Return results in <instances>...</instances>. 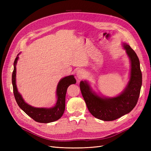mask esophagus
<instances>
[{
	"label": "esophagus",
	"instance_id": "34e87169",
	"mask_svg": "<svg viewBox=\"0 0 151 151\" xmlns=\"http://www.w3.org/2000/svg\"><path fill=\"white\" fill-rule=\"evenodd\" d=\"M76 76L79 79H82L84 77V72L82 70H77L76 72Z\"/></svg>",
	"mask_w": 151,
	"mask_h": 151
}]
</instances>
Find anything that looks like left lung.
Masks as SVG:
<instances>
[{"mask_svg": "<svg viewBox=\"0 0 151 151\" xmlns=\"http://www.w3.org/2000/svg\"><path fill=\"white\" fill-rule=\"evenodd\" d=\"M123 47L131 63L130 80L123 92L114 98L100 97L96 94L87 81H81L82 95L91 115L103 121H113L130 113L139 98L142 86V72L139 59L133 49L127 43Z\"/></svg>", "mask_w": 151, "mask_h": 151, "instance_id": "obj_1", "label": "left lung"}]
</instances>
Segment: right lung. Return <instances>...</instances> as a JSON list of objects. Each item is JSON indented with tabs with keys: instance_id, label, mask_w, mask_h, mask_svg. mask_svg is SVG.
I'll use <instances>...</instances> for the list:
<instances>
[{
	"instance_id": "right-lung-1",
	"label": "right lung",
	"mask_w": 151,
	"mask_h": 151,
	"mask_svg": "<svg viewBox=\"0 0 151 151\" xmlns=\"http://www.w3.org/2000/svg\"><path fill=\"white\" fill-rule=\"evenodd\" d=\"M19 55V54H18ZM18 55L14 62V70L12 75V83L13 93L16 101L19 108L23 110L31 118L39 123H47L58 120L63 115L65 108V95L68 87L71 84H76V81L73 75L68 76L62 78L57 85L56 104L52 108H35L27 104L18 92L16 83V63L18 60Z\"/></svg>"
}]
</instances>
